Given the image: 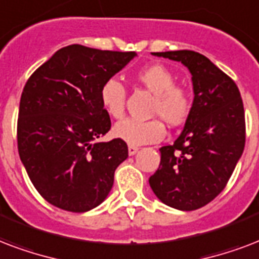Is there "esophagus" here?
Instances as JSON below:
<instances>
[{
	"label": "esophagus",
	"mask_w": 259,
	"mask_h": 259,
	"mask_svg": "<svg viewBox=\"0 0 259 259\" xmlns=\"http://www.w3.org/2000/svg\"><path fill=\"white\" fill-rule=\"evenodd\" d=\"M138 150H139L138 146H131V144L128 146V154H130V155H135L136 152H138Z\"/></svg>",
	"instance_id": "obj_1"
}]
</instances>
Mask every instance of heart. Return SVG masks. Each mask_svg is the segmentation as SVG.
<instances>
[{
    "label": "heart",
    "instance_id": "1",
    "mask_svg": "<svg viewBox=\"0 0 259 259\" xmlns=\"http://www.w3.org/2000/svg\"><path fill=\"white\" fill-rule=\"evenodd\" d=\"M136 82L154 94L150 113L157 115L170 127L185 123L192 111V96L184 85L176 83V75L162 65H151L140 69ZM127 90L120 81L109 78L100 89V100L105 112L116 120L123 119L125 112ZM116 138L131 146L159 142L165 135V125L160 119H125L113 128Z\"/></svg>",
    "mask_w": 259,
    "mask_h": 259
}]
</instances>
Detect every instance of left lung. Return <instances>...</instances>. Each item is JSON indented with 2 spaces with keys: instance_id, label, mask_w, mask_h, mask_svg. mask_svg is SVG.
<instances>
[{
  "instance_id": "left-lung-1",
  "label": "left lung",
  "mask_w": 259,
  "mask_h": 259,
  "mask_svg": "<svg viewBox=\"0 0 259 259\" xmlns=\"http://www.w3.org/2000/svg\"><path fill=\"white\" fill-rule=\"evenodd\" d=\"M152 55L189 69L194 100L181 135L159 150L161 163L148 182L163 204L194 211L226 188L243 152V101L235 82L201 54L181 50Z\"/></svg>"
}]
</instances>
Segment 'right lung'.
<instances>
[{
    "label": "right lung",
    "instance_id": "add662e5",
    "mask_svg": "<svg viewBox=\"0 0 259 259\" xmlns=\"http://www.w3.org/2000/svg\"><path fill=\"white\" fill-rule=\"evenodd\" d=\"M135 55L71 44L28 78L20 100L17 147L29 180L54 206L90 211L111 192L128 147L119 138L96 142L111 130L100 89Z\"/></svg>",
    "mask_w": 259,
    "mask_h": 259
}]
</instances>
